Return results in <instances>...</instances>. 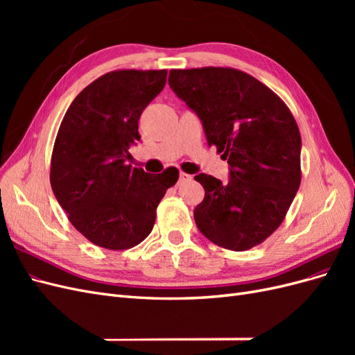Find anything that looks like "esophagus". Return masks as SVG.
<instances>
[{"label":"esophagus","mask_w":355,"mask_h":355,"mask_svg":"<svg viewBox=\"0 0 355 355\" xmlns=\"http://www.w3.org/2000/svg\"><path fill=\"white\" fill-rule=\"evenodd\" d=\"M191 175H188V173H184V171H182V173L179 175V184H184V182H188V180H191Z\"/></svg>","instance_id":"34e87169"}]
</instances>
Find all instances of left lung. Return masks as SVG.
<instances>
[{
    "mask_svg": "<svg viewBox=\"0 0 355 355\" xmlns=\"http://www.w3.org/2000/svg\"><path fill=\"white\" fill-rule=\"evenodd\" d=\"M168 84L202 123L209 146L228 159L230 182L200 173L206 194L197 228L223 249L244 252L280 227L300 185V133L287 105L234 68L171 69Z\"/></svg>",
    "mask_w": 355,
    "mask_h": 355,
    "instance_id": "8db88e82",
    "label": "left lung"
}]
</instances>
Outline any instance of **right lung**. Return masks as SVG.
<instances>
[{
	"label": "right lung",
	"instance_id": "1",
	"mask_svg": "<svg viewBox=\"0 0 355 355\" xmlns=\"http://www.w3.org/2000/svg\"><path fill=\"white\" fill-rule=\"evenodd\" d=\"M167 71L120 69L73 99L60 123L50 164L51 189L73 228L108 250H127L151 234L157 207L179 171L145 173L125 164L139 118L164 89Z\"/></svg>",
	"mask_w": 355,
	"mask_h": 355
}]
</instances>
